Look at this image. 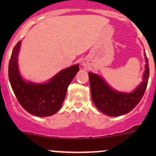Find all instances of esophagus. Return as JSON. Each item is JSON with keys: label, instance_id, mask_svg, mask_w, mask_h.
Here are the masks:
<instances>
[{"label": "esophagus", "instance_id": "obj_1", "mask_svg": "<svg viewBox=\"0 0 156 156\" xmlns=\"http://www.w3.org/2000/svg\"><path fill=\"white\" fill-rule=\"evenodd\" d=\"M84 66H86V64H85V63H84Z\"/></svg>", "mask_w": 156, "mask_h": 156}]
</instances>
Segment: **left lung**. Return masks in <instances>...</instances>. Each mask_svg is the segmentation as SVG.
Segmentation results:
<instances>
[{
	"label": "left lung",
	"instance_id": "obj_1",
	"mask_svg": "<svg viewBox=\"0 0 156 156\" xmlns=\"http://www.w3.org/2000/svg\"><path fill=\"white\" fill-rule=\"evenodd\" d=\"M146 70L143 81L130 94L117 92L96 74L88 73L92 100L96 107L109 116H119L128 113L136 106L142 99L149 80V69L146 56Z\"/></svg>",
	"mask_w": 156,
	"mask_h": 156
}]
</instances>
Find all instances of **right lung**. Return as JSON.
<instances>
[{"instance_id":"right-lung-1","label":"right lung","mask_w":156,"mask_h":156,"mask_svg":"<svg viewBox=\"0 0 156 156\" xmlns=\"http://www.w3.org/2000/svg\"><path fill=\"white\" fill-rule=\"evenodd\" d=\"M20 46L19 41L12 50L9 62V80L14 94L22 107L30 114L39 117L52 115L62 106L67 88L79 70V66H72L61 71L48 83L26 82L20 76L17 65Z\"/></svg>"}]
</instances>
